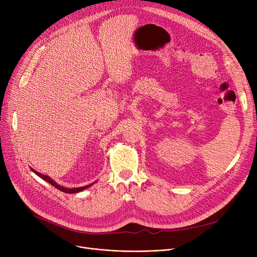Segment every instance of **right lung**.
I'll return each mask as SVG.
<instances>
[{"instance_id":"1","label":"right lung","mask_w":257,"mask_h":257,"mask_svg":"<svg viewBox=\"0 0 257 257\" xmlns=\"http://www.w3.org/2000/svg\"><path fill=\"white\" fill-rule=\"evenodd\" d=\"M31 170H32V172L33 173H35L38 177H40L42 179H44L45 181H47V182H49L50 184H52L53 186H55L56 188H58L59 191H61V192H63V193H66V194H76V193H79V192H82V191H84L85 188H87V187H89V186H91L93 183H90V184H88V185H85V186H81V187H73V188H67V187H64V186H61V185H59L57 182H55L54 181L51 177H49L48 175H44V174H40L39 172H37V171H35V170H33L32 168H30Z\"/></svg>"}]
</instances>
